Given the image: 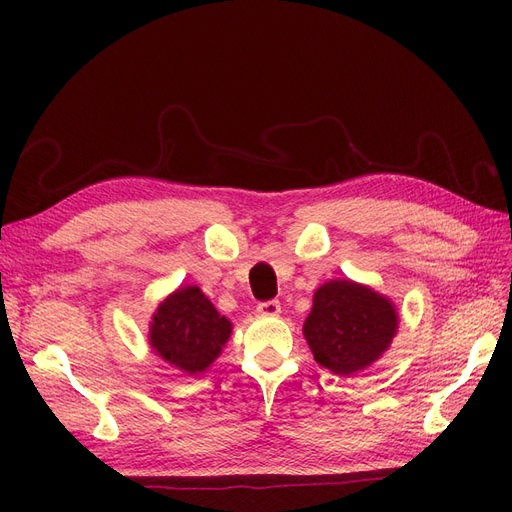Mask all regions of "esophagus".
I'll list each match as a JSON object with an SVG mask.
<instances>
[{"label": "esophagus", "mask_w": 512, "mask_h": 512, "mask_svg": "<svg viewBox=\"0 0 512 512\" xmlns=\"http://www.w3.org/2000/svg\"><path fill=\"white\" fill-rule=\"evenodd\" d=\"M256 312H258L260 316L273 318V316H280L282 305H280V301H267V303H260V305L256 307Z\"/></svg>", "instance_id": "obj_1"}]
</instances>
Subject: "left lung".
<instances>
[{
  "mask_svg": "<svg viewBox=\"0 0 512 512\" xmlns=\"http://www.w3.org/2000/svg\"><path fill=\"white\" fill-rule=\"evenodd\" d=\"M397 327L391 299L350 280H331L314 292L303 335L318 365L352 376L380 359Z\"/></svg>",
  "mask_w": 512,
  "mask_h": 512,
  "instance_id": "obj_1",
  "label": "left lung"
}]
</instances>
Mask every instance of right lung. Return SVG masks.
I'll return each mask as SVG.
<instances>
[{
    "instance_id": "add662e5",
    "label": "right lung",
    "mask_w": 512,
    "mask_h": 512,
    "mask_svg": "<svg viewBox=\"0 0 512 512\" xmlns=\"http://www.w3.org/2000/svg\"><path fill=\"white\" fill-rule=\"evenodd\" d=\"M232 333L222 316L198 286H181L160 303L149 324V344L160 359L183 374L205 371Z\"/></svg>"
}]
</instances>
